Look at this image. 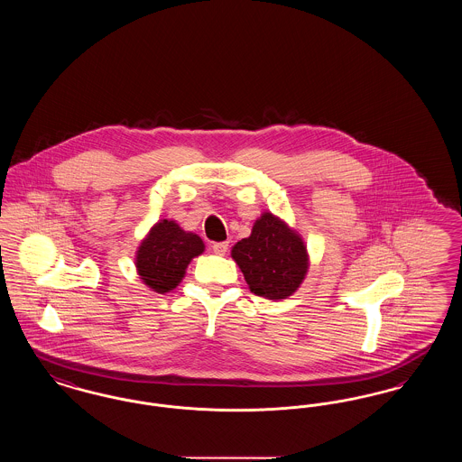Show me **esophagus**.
<instances>
[{
	"label": "esophagus",
	"instance_id": "obj_1",
	"mask_svg": "<svg viewBox=\"0 0 462 462\" xmlns=\"http://www.w3.org/2000/svg\"><path fill=\"white\" fill-rule=\"evenodd\" d=\"M228 251V242H215L213 244V253L218 256H225Z\"/></svg>",
	"mask_w": 462,
	"mask_h": 462
}]
</instances>
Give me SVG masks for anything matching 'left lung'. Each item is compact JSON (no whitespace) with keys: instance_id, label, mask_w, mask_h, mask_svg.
Masks as SVG:
<instances>
[{"instance_id":"left-lung-1","label":"left lung","mask_w":462,"mask_h":462,"mask_svg":"<svg viewBox=\"0 0 462 462\" xmlns=\"http://www.w3.org/2000/svg\"><path fill=\"white\" fill-rule=\"evenodd\" d=\"M251 292L266 300H286L303 284L310 266L307 244L286 221L263 211L251 236L232 247Z\"/></svg>"}]
</instances>
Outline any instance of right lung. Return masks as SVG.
I'll list each match as a JSON object with an SVG mask.
<instances>
[{
	"label": "right lung",
	"mask_w": 462,
	"mask_h": 462,
	"mask_svg": "<svg viewBox=\"0 0 462 462\" xmlns=\"http://www.w3.org/2000/svg\"><path fill=\"white\" fill-rule=\"evenodd\" d=\"M204 249L198 234L183 230L175 220H159L134 253L136 273L151 291L166 294L183 281L187 266Z\"/></svg>",
	"instance_id": "1"
}]
</instances>
